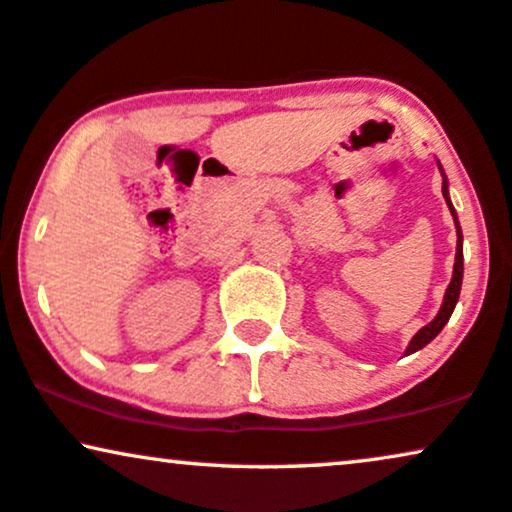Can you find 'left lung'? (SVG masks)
Returning a JSON list of instances; mask_svg holds the SVG:
<instances>
[{"mask_svg":"<svg viewBox=\"0 0 512 512\" xmlns=\"http://www.w3.org/2000/svg\"><path fill=\"white\" fill-rule=\"evenodd\" d=\"M439 170H442V165H439ZM442 193L446 198V205H449L451 215H454V222H456V234H458V243H456V264H454V276H451V283L449 288H446V295H444V302H442V309H439V314L432 319L428 326L420 328V331L413 335L409 349H406V354H413L418 352V349H423L428 345L430 340H435L439 331L446 326V321L451 319V312H454L456 302H458V295H461V283H463V234H461V226H458V217H456V210L454 205H451L449 200V189H446V177L442 181Z\"/></svg>","mask_w":512,"mask_h":512,"instance_id":"obj_1","label":"left lung"}]
</instances>
